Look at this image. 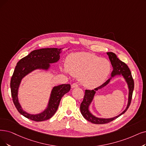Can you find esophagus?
<instances>
[{
    "instance_id": "1",
    "label": "esophagus",
    "mask_w": 146,
    "mask_h": 146,
    "mask_svg": "<svg viewBox=\"0 0 146 146\" xmlns=\"http://www.w3.org/2000/svg\"><path fill=\"white\" fill-rule=\"evenodd\" d=\"M78 87V85L77 84V83H74L71 85V87L72 89H74V88H76V87Z\"/></svg>"
}]
</instances>
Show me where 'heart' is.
Segmentation results:
<instances>
[{
	"instance_id": "1",
	"label": "heart",
	"mask_w": 146,
	"mask_h": 146,
	"mask_svg": "<svg viewBox=\"0 0 146 146\" xmlns=\"http://www.w3.org/2000/svg\"><path fill=\"white\" fill-rule=\"evenodd\" d=\"M65 73L78 77L87 88L98 87L106 80L111 71L108 60L89 53H75L69 55L66 65L62 68Z\"/></svg>"
}]
</instances>
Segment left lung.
<instances>
[{
  "label": "left lung",
  "instance_id": "left-lung-1",
  "mask_svg": "<svg viewBox=\"0 0 146 146\" xmlns=\"http://www.w3.org/2000/svg\"><path fill=\"white\" fill-rule=\"evenodd\" d=\"M107 54L108 56L109 59L113 66V71L111 72V77L106 81V82H105L101 86L97 87V88L95 89L94 90H86L83 101L80 105L81 113L83 115L84 118L87 120L91 122V123L94 124L101 125L109 123V122L115 120L121 115L124 114L130 106L132 96V93L134 88V82L132 78V74L129 70V68L126 65V64L117 58V56L114 53H112V52H108ZM115 76H123L128 85L129 93H128L127 106L123 112L115 117L108 119L98 118L93 115L90 112L89 110V107L93 100V98H94L96 91L102 89L107 85L109 83L110 80Z\"/></svg>",
  "mask_w": 146,
  "mask_h": 146
}]
</instances>
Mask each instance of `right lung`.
Returning <instances> with one entry per match:
<instances>
[{
  "instance_id": "right-lung-1",
  "label": "right lung",
  "mask_w": 146,
  "mask_h": 146,
  "mask_svg": "<svg viewBox=\"0 0 146 146\" xmlns=\"http://www.w3.org/2000/svg\"><path fill=\"white\" fill-rule=\"evenodd\" d=\"M62 49L63 48H45L33 50L17 63L11 80V95L16 108L25 117L35 121L50 119L56 112L63 96L71 89V85L69 84L53 87L47 106L43 111L38 114H32L26 112L23 109L19 100V90L23 78L36 70L48 71L50 69L51 63H57L60 60Z\"/></svg>"
}]
</instances>
